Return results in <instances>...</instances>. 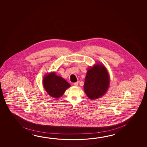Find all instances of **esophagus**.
Here are the masks:
<instances>
[{"label":"esophagus","mask_w":147,"mask_h":147,"mask_svg":"<svg viewBox=\"0 0 147 147\" xmlns=\"http://www.w3.org/2000/svg\"><path fill=\"white\" fill-rule=\"evenodd\" d=\"M78 82H74V83L73 84V85H74V86H78Z\"/></svg>","instance_id":"obj_1"}]
</instances>
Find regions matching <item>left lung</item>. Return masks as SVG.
Returning <instances> with one entry per match:
<instances>
[{"instance_id": "left-lung-1", "label": "left lung", "mask_w": 147, "mask_h": 147, "mask_svg": "<svg viewBox=\"0 0 147 147\" xmlns=\"http://www.w3.org/2000/svg\"><path fill=\"white\" fill-rule=\"evenodd\" d=\"M109 86L108 73L104 65H95L87 71L84 84V90L90 99L102 96Z\"/></svg>"}]
</instances>
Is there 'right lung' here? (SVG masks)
I'll return each instance as SVG.
<instances>
[{
    "label": "right lung",
    "mask_w": 147,
    "mask_h": 147,
    "mask_svg": "<svg viewBox=\"0 0 147 147\" xmlns=\"http://www.w3.org/2000/svg\"><path fill=\"white\" fill-rule=\"evenodd\" d=\"M43 86L51 96L58 98L63 95L70 84L62 77L58 76L55 73L46 75L43 80Z\"/></svg>",
    "instance_id": "obj_1"
}]
</instances>
